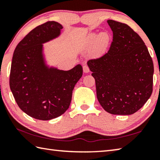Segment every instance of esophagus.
Listing matches in <instances>:
<instances>
[{"label":"esophagus","instance_id":"1","mask_svg":"<svg viewBox=\"0 0 160 160\" xmlns=\"http://www.w3.org/2000/svg\"><path fill=\"white\" fill-rule=\"evenodd\" d=\"M82 68H83V72H85V73H88V72H90V69H89L88 66H84L82 67Z\"/></svg>","mask_w":160,"mask_h":160}]
</instances>
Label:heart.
I'll list each match as a JSON object with an SVG mask.
<instances>
[{
  "mask_svg": "<svg viewBox=\"0 0 160 160\" xmlns=\"http://www.w3.org/2000/svg\"><path fill=\"white\" fill-rule=\"evenodd\" d=\"M111 40V35L107 31L101 32L99 34L97 32H92L85 37L87 45L90 47H95L98 53H104L107 50L110 44Z\"/></svg>",
  "mask_w": 160,
  "mask_h": 160,
  "instance_id": "b5f03b06",
  "label": "heart"
}]
</instances>
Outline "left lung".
I'll return each mask as SVG.
<instances>
[{
	"label": "left lung",
	"mask_w": 160,
	"mask_h": 160,
	"mask_svg": "<svg viewBox=\"0 0 160 160\" xmlns=\"http://www.w3.org/2000/svg\"><path fill=\"white\" fill-rule=\"evenodd\" d=\"M113 42L101 58L88 61L97 99L106 112L131 115L152 92L154 66L144 42L126 24L109 20Z\"/></svg>",
	"instance_id": "left-lung-1"
}]
</instances>
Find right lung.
Returning a JSON list of instances; mask_svg holds the SVG:
<instances>
[{
  "instance_id": "1",
  "label": "right lung",
  "mask_w": 160,
  "mask_h": 160,
  "mask_svg": "<svg viewBox=\"0 0 160 160\" xmlns=\"http://www.w3.org/2000/svg\"><path fill=\"white\" fill-rule=\"evenodd\" d=\"M63 28L55 21L37 27L13 53L10 90L21 110L39 120H51L66 112L74 87L82 75L80 64L63 70L48 63L44 44L60 37Z\"/></svg>"
}]
</instances>
